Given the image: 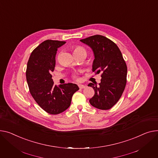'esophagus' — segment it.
<instances>
[{
  "instance_id": "obj_1",
  "label": "esophagus",
  "mask_w": 158,
  "mask_h": 158,
  "mask_svg": "<svg viewBox=\"0 0 158 158\" xmlns=\"http://www.w3.org/2000/svg\"><path fill=\"white\" fill-rule=\"evenodd\" d=\"M78 86L80 89H84V88H85V87H86L85 85H79Z\"/></svg>"
}]
</instances>
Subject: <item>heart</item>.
I'll use <instances>...</instances> for the list:
<instances>
[{
  "instance_id": "heart-1",
  "label": "heart",
  "mask_w": 158,
  "mask_h": 158,
  "mask_svg": "<svg viewBox=\"0 0 158 158\" xmlns=\"http://www.w3.org/2000/svg\"><path fill=\"white\" fill-rule=\"evenodd\" d=\"M81 52H85V53H86L85 49L81 46H76L74 48V49H73V55L81 53Z\"/></svg>"
}]
</instances>
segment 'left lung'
<instances>
[{
  "mask_svg": "<svg viewBox=\"0 0 158 158\" xmlns=\"http://www.w3.org/2000/svg\"><path fill=\"white\" fill-rule=\"evenodd\" d=\"M80 41L90 47L93 52V72L97 74L102 72L98 86L97 82L88 85L94 91L89 103L98 109H110L121 98L127 84V66L121 52L114 42L100 35Z\"/></svg>",
  "mask_w": 158,
  "mask_h": 158,
  "instance_id": "left-lung-1",
  "label": "left lung"
}]
</instances>
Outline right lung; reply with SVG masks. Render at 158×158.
Wrapping results in <instances>:
<instances>
[{
	"mask_svg": "<svg viewBox=\"0 0 158 158\" xmlns=\"http://www.w3.org/2000/svg\"><path fill=\"white\" fill-rule=\"evenodd\" d=\"M65 41L46 40L31 53L27 63L26 77L31 96L44 110L58 114L70 106L72 95L79 89L76 84L55 85L51 72L55 69L58 48Z\"/></svg>",
	"mask_w": 158,
	"mask_h": 158,
	"instance_id": "1",
	"label": "right lung"
}]
</instances>
